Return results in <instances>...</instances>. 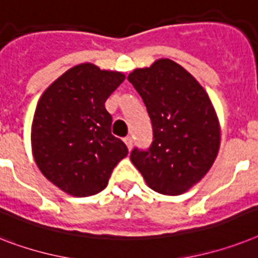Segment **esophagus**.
Masks as SVG:
<instances>
[{"label": "esophagus", "mask_w": 258, "mask_h": 258, "mask_svg": "<svg viewBox=\"0 0 258 258\" xmlns=\"http://www.w3.org/2000/svg\"><path fill=\"white\" fill-rule=\"evenodd\" d=\"M124 142H125V144H126V146H127V149H129V150H131V149L133 148V138H132L131 136H129V137H125L124 138Z\"/></svg>", "instance_id": "1"}]
</instances>
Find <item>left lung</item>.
Returning a JSON list of instances; mask_svg holds the SVG:
<instances>
[{"label": "left lung", "mask_w": 258, "mask_h": 258, "mask_svg": "<svg viewBox=\"0 0 258 258\" xmlns=\"http://www.w3.org/2000/svg\"><path fill=\"white\" fill-rule=\"evenodd\" d=\"M152 120L153 142L131 161L152 190L179 195L207 174L218 155L220 126L203 87L175 61L159 59L129 74Z\"/></svg>", "instance_id": "1"}]
</instances>
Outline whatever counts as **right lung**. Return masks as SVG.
<instances>
[{
  "label": "right lung",
  "mask_w": 258,
  "mask_h": 258,
  "mask_svg": "<svg viewBox=\"0 0 258 258\" xmlns=\"http://www.w3.org/2000/svg\"><path fill=\"white\" fill-rule=\"evenodd\" d=\"M125 80L121 72L84 63L70 68L38 101L31 146L38 167L72 197L103 191L127 148L114 137L105 101Z\"/></svg>",
  "instance_id": "right-lung-1"
}]
</instances>
